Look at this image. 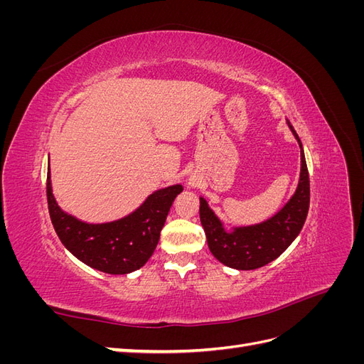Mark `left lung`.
I'll list each match as a JSON object with an SVG mask.
<instances>
[{"instance_id":"obj_1","label":"left lung","mask_w":364,"mask_h":364,"mask_svg":"<svg viewBox=\"0 0 364 364\" xmlns=\"http://www.w3.org/2000/svg\"><path fill=\"white\" fill-rule=\"evenodd\" d=\"M287 126L301 149V173L296 191L278 213L252 225L225 223L206 197L200 196V223L214 258L235 270H255L277 259L299 235L310 208V178L302 142L290 121Z\"/></svg>"}]
</instances>
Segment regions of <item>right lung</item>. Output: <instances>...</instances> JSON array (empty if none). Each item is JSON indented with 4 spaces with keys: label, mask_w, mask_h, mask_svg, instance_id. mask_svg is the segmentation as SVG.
I'll return each mask as SVG.
<instances>
[{
    "label": "right lung",
    "mask_w": 364,
    "mask_h": 364,
    "mask_svg": "<svg viewBox=\"0 0 364 364\" xmlns=\"http://www.w3.org/2000/svg\"><path fill=\"white\" fill-rule=\"evenodd\" d=\"M181 183L153 191L135 211L112 222L90 223L59 206L53 194L48 164L47 199L51 223L62 245L86 266L107 274H127L141 269L155 252L165 218Z\"/></svg>",
    "instance_id": "add662e5"
}]
</instances>
